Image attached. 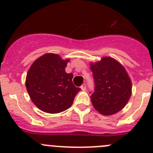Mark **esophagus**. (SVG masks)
<instances>
[{
    "label": "esophagus",
    "mask_w": 153,
    "mask_h": 153,
    "mask_svg": "<svg viewBox=\"0 0 153 153\" xmlns=\"http://www.w3.org/2000/svg\"><path fill=\"white\" fill-rule=\"evenodd\" d=\"M81 89H82V91H86V85H85V84H83V85L81 86Z\"/></svg>",
    "instance_id": "34e87169"
}]
</instances>
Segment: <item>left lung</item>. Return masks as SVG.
Masks as SVG:
<instances>
[{"mask_svg":"<svg viewBox=\"0 0 153 153\" xmlns=\"http://www.w3.org/2000/svg\"><path fill=\"white\" fill-rule=\"evenodd\" d=\"M94 91L91 96L94 107L103 115L121 111L131 96L132 84L123 66L111 57L91 63Z\"/></svg>","mask_w":153,"mask_h":153,"instance_id":"1","label":"left lung"}]
</instances>
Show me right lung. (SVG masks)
<instances>
[{"label":"right lung","mask_w":153,"mask_h":153,"mask_svg":"<svg viewBox=\"0 0 153 153\" xmlns=\"http://www.w3.org/2000/svg\"><path fill=\"white\" fill-rule=\"evenodd\" d=\"M69 59L46 53L32 64L26 78V88L30 98L39 109L57 114L68 109L81 88L72 83L73 74L66 73Z\"/></svg>","instance_id":"1"}]
</instances>
